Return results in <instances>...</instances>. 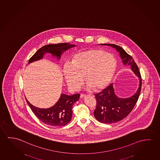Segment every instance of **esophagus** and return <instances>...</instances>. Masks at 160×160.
<instances>
[{
  "instance_id": "obj_1",
  "label": "esophagus",
  "mask_w": 160,
  "mask_h": 160,
  "mask_svg": "<svg viewBox=\"0 0 160 160\" xmlns=\"http://www.w3.org/2000/svg\"><path fill=\"white\" fill-rule=\"evenodd\" d=\"M86 95H84V94H82V93H81V95H80V98H83L84 97H85Z\"/></svg>"
}]
</instances>
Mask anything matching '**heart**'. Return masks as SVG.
I'll return each mask as SVG.
<instances>
[{"mask_svg": "<svg viewBox=\"0 0 160 160\" xmlns=\"http://www.w3.org/2000/svg\"><path fill=\"white\" fill-rule=\"evenodd\" d=\"M116 68V60L112 55L102 50L91 49L74 55L70 65L64 66L63 72L67 85L72 90L79 89L84 76L88 89L98 90L108 85Z\"/></svg>", "mask_w": 160, "mask_h": 160, "instance_id": "obj_1", "label": "heart"}]
</instances>
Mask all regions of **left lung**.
Returning a JSON list of instances; mask_svg holds the SVG:
<instances>
[{
    "instance_id": "1",
    "label": "left lung",
    "mask_w": 160,
    "mask_h": 160,
    "mask_svg": "<svg viewBox=\"0 0 160 160\" xmlns=\"http://www.w3.org/2000/svg\"><path fill=\"white\" fill-rule=\"evenodd\" d=\"M115 48L120 54L125 66L130 65L131 70L140 80L138 90L132 96L128 98H120L116 95L113 85L111 84L106 89L95 94L96 99V108L93 112L95 118L102 123H115L126 118L137 102L140 93L142 79L140 72L132 57L124 50L115 44H101Z\"/></svg>"
}]
</instances>
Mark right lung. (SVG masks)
<instances>
[{"label":"right lung","mask_w":160,"mask_h":160,"mask_svg":"<svg viewBox=\"0 0 160 160\" xmlns=\"http://www.w3.org/2000/svg\"><path fill=\"white\" fill-rule=\"evenodd\" d=\"M76 46L70 43H60L49 44L42 47L35 53L29 60V64L42 59L46 53H50L52 56L60 59L64 52L69 48ZM80 95L79 93L68 95L62 93L57 103L50 108H38L33 106L26 98L28 105L37 118L42 122L52 126L65 125L71 121L72 115V108L75 102L78 101Z\"/></svg>","instance_id":"add662e5"}]
</instances>
